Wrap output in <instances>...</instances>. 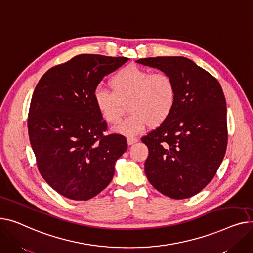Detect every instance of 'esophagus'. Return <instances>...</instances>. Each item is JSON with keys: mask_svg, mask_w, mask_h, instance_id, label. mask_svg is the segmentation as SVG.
Returning a JSON list of instances; mask_svg holds the SVG:
<instances>
[{"mask_svg": "<svg viewBox=\"0 0 253 253\" xmlns=\"http://www.w3.org/2000/svg\"><path fill=\"white\" fill-rule=\"evenodd\" d=\"M137 142H138V138H136V137H128L127 138V144L128 145H132V144H135Z\"/></svg>", "mask_w": 253, "mask_h": 253, "instance_id": "34e87169", "label": "esophagus"}]
</instances>
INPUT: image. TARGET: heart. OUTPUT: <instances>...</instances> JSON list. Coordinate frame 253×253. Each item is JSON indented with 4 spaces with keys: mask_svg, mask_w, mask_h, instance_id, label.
Listing matches in <instances>:
<instances>
[{
    "mask_svg": "<svg viewBox=\"0 0 253 253\" xmlns=\"http://www.w3.org/2000/svg\"><path fill=\"white\" fill-rule=\"evenodd\" d=\"M111 91L97 86L93 93L101 117L110 125L117 124L125 111L131 113L115 129L125 135H137L151 126H158L169 116L175 102L173 80L165 71L126 66L110 79Z\"/></svg>",
    "mask_w": 253,
    "mask_h": 253,
    "instance_id": "1",
    "label": "heart"
}]
</instances>
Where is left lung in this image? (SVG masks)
<instances>
[{
  "mask_svg": "<svg viewBox=\"0 0 253 253\" xmlns=\"http://www.w3.org/2000/svg\"><path fill=\"white\" fill-rule=\"evenodd\" d=\"M137 62L169 73L176 91L169 116L141 139L149 149L147 179L163 195L190 198L211 183L226 154L224 92L214 77L188 58H143Z\"/></svg>",
  "mask_w": 253,
  "mask_h": 253,
  "instance_id": "1",
  "label": "left lung"
}]
</instances>
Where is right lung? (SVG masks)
Instances as JSON below:
<instances>
[{"label": "right lung", "mask_w": 253, "mask_h": 253, "mask_svg": "<svg viewBox=\"0 0 253 253\" xmlns=\"http://www.w3.org/2000/svg\"><path fill=\"white\" fill-rule=\"evenodd\" d=\"M128 60L82 54L50 68L39 81L27 118L28 136L43 180L59 194L88 200L105 189L126 137L105 135L93 100L98 84Z\"/></svg>", "instance_id": "obj_1"}]
</instances>
